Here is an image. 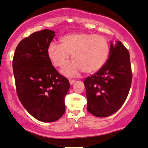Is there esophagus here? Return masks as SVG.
<instances>
[{
	"instance_id": "34e87169",
	"label": "esophagus",
	"mask_w": 148,
	"mask_h": 148,
	"mask_svg": "<svg viewBox=\"0 0 148 148\" xmlns=\"http://www.w3.org/2000/svg\"><path fill=\"white\" fill-rule=\"evenodd\" d=\"M69 84L71 85H72L74 83V82H75V80H74V79H69Z\"/></svg>"
}]
</instances>
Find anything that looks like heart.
<instances>
[{
  "label": "heart",
  "mask_w": 148,
  "mask_h": 148,
  "mask_svg": "<svg viewBox=\"0 0 148 148\" xmlns=\"http://www.w3.org/2000/svg\"><path fill=\"white\" fill-rule=\"evenodd\" d=\"M61 45L51 42L47 49L48 58L54 66L62 67L69 59L74 60L62 70L68 77H76L84 71L92 74L99 71L106 62L110 47L104 37L86 32H74L60 39Z\"/></svg>",
  "instance_id": "heart-1"
}]
</instances>
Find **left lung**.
I'll return each mask as SVG.
<instances>
[{"label": "left lung", "instance_id": "1", "mask_svg": "<svg viewBox=\"0 0 148 148\" xmlns=\"http://www.w3.org/2000/svg\"><path fill=\"white\" fill-rule=\"evenodd\" d=\"M130 54L121 41L111 42L109 57L99 71L85 79L87 110L96 117H107L121 108L130 91Z\"/></svg>", "mask_w": 148, "mask_h": 148}]
</instances>
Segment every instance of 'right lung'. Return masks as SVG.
Wrapping results in <instances>:
<instances>
[{
	"instance_id": "right-lung-1",
	"label": "right lung",
	"mask_w": 148,
	"mask_h": 148,
	"mask_svg": "<svg viewBox=\"0 0 148 148\" xmlns=\"http://www.w3.org/2000/svg\"><path fill=\"white\" fill-rule=\"evenodd\" d=\"M54 33L45 29L22 40L12 60L18 99L31 116L42 122H54L63 116L70 87L47 54Z\"/></svg>"
}]
</instances>
